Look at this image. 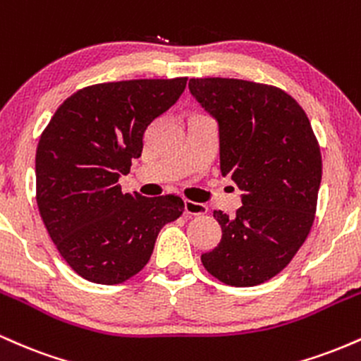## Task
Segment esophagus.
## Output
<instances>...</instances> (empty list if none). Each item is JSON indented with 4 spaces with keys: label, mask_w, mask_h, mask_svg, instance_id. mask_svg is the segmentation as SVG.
<instances>
[{
    "label": "esophagus",
    "mask_w": 361,
    "mask_h": 361,
    "mask_svg": "<svg viewBox=\"0 0 361 361\" xmlns=\"http://www.w3.org/2000/svg\"><path fill=\"white\" fill-rule=\"evenodd\" d=\"M207 205L198 204V202L193 200H185V214L186 215H204L207 214Z\"/></svg>",
    "instance_id": "34e87169"
}]
</instances>
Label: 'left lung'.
<instances>
[{
	"label": "left lung",
	"mask_w": 361,
	"mask_h": 361,
	"mask_svg": "<svg viewBox=\"0 0 361 361\" xmlns=\"http://www.w3.org/2000/svg\"><path fill=\"white\" fill-rule=\"evenodd\" d=\"M188 88L219 123L222 176L243 192L233 217L214 210L222 238L202 263L226 285L264 283L310 233L322 176L319 142L302 106L276 86L193 78Z\"/></svg>",
	"instance_id": "8db88e82"
}]
</instances>
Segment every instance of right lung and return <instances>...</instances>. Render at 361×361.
Listing matches in <instances>:
<instances>
[{
	"label": "right lung",
	"instance_id": "add662e5",
	"mask_svg": "<svg viewBox=\"0 0 361 361\" xmlns=\"http://www.w3.org/2000/svg\"><path fill=\"white\" fill-rule=\"evenodd\" d=\"M188 78L86 86L56 110L37 146V205L66 263L93 283L137 275L164 224L185 204L176 195L122 193L118 178L140 157L144 135L175 105Z\"/></svg>",
	"mask_w": 361,
	"mask_h": 361
}]
</instances>
